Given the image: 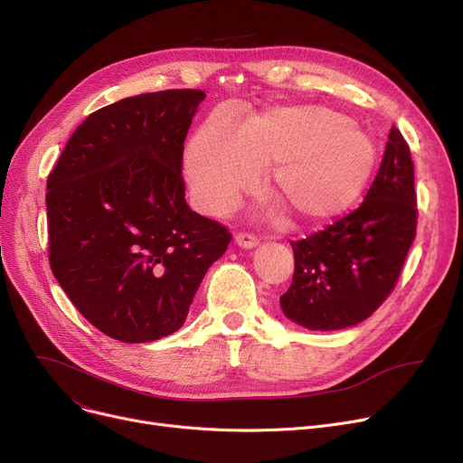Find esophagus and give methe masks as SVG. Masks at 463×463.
<instances>
[{
  "instance_id": "esophagus-1",
  "label": "esophagus",
  "mask_w": 463,
  "mask_h": 463,
  "mask_svg": "<svg viewBox=\"0 0 463 463\" xmlns=\"http://www.w3.org/2000/svg\"><path fill=\"white\" fill-rule=\"evenodd\" d=\"M234 244H236L238 248H242V250H253V248L259 244V240H257L255 236H251V234L238 232V234L234 236Z\"/></svg>"
}]
</instances>
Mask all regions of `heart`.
Segmentation results:
<instances>
[{
    "mask_svg": "<svg viewBox=\"0 0 463 463\" xmlns=\"http://www.w3.org/2000/svg\"><path fill=\"white\" fill-rule=\"evenodd\" d=\"M376 163L373 137L324 106H278L242 128L215 113L185 151V177L196 206L225 213L255 189L263 166L278 203L297 217L324 221L346 212Z\"/></svg>",
    "mask_w": 463,
    "mask_h": 463,
    "instance_id": "b5f03b06",
    "label": "heart"
}]
</instances>
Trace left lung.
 <instances>
[{
  "mask_svg": "<svg viewBox=\"0 0 463 463\" xmlns=\"http://www.w3.org/2000/svg\"><path fill=\"white\" fill-rule=\"evenodd\" d=\"M411 149L393 127L380 170L355 212L298 242L281 312L310 331L361 324L392 293L416 236Z\"/></svg>",
  "mask_w": 463,
  "mask_h": 463,
  "instance_id": "1",
  "label": "left lung"
}]
</instances>
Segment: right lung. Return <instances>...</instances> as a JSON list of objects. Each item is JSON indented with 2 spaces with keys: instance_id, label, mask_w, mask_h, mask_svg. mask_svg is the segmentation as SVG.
Returning <instances> with one entry per match:
<instances>
[{
  "instance_id": "obj_1",
  "label": "right lung",
  "mask_w": 463,
  "mask_h": 463,
  "mask_svg": "<svg viewBox=\"0 0 463 463\" xmlns=\"http://www.w3.org/2000/svg\"><path fill=\"white\" fill-rule=\"evenodd\" d=\"M204 98L163 90L94 111L47 179L52 274L87 321L120 343L182 327L231 242L185 203L184 142Z\"/></svg>"
}]
</instances>
